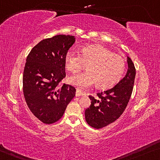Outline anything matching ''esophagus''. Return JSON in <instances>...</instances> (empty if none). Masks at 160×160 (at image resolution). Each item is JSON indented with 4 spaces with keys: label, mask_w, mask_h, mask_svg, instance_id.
I'll return each mask as SVG.
<instances>
[{
    "label": "esophagus",
    "mask_w": 160,
    "mask_h": 160,
    "mask_svg": "<svg viewBox=\"0 0 160 160\" xmlns=\"http://www.w3.org/2000/svg\"><path fill=\"white\" fill-rule=\"evenodd\" d=\"M84 95V93L79 89H77L76 91V97H80V96Z\"/></svg>",
    "instance_id": "esophagus-1"
}]
</instances>
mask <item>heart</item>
I'll list each match as a JSON object with an SVG mask.
<instances>
[{"mask_svg": "<svg viewBox=\"0 0 160 160\" xmlns=\"http://www.w3.org/2000/svg\"><path fill=\"white\" fill-rule=\"evenodd\" d=\"M87 64V71L73 75L67 82L79 88L97 83L99 88L112 87L121 79L125 71V61L120 55L100 45H87L78 51L71 48L66 53L65 64L72 73H77Z\"/></svg>", "mask_w": 160, "mask_h": 160, "instance_id": "obj_1", "label": "heart"}]
</instances>
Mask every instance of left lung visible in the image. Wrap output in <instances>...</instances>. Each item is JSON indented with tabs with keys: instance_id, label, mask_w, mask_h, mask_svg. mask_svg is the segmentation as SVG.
I'll return each mask as SVG.
<instances>
[{
	"instance_id": "8db88e82",
	"label": "left lung",
	"mask_w": 160,
	"mask_h": 160,
	"mask_svg": "<svg viewBox=\"0 0 160 160\" xmlns=\"http://www.w3.org/2000/svg\"><path fill=\"white\" fill-rule=\"evenodd\" d=\"M128 70L125 77L114 87L97 94V99L89 96L90 107L85 110V119L88 125L101 129L116 121L126 109L131 97L136 69L131 58L127 56Z\"/></svg>"
}]
</instances>
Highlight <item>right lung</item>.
<instances>
[{"label": "right lung", "mask_w": 160, "mask_h": 160, "mask_svg": "<svg viewBox=\"0 0 160 160\" xmlns=\"http://www.w3.org/2000/svg\"><path fill=\"white\" fill-rule=\"evenodd\" d=\"M74 42L73 36H53L40 41L27 56L23 95L31 112L44 124L59 120L75 97L76 89L72 86H58L66 77V53Z\"/></svg>", "instance_id": "obj_1"}]
</instances>
